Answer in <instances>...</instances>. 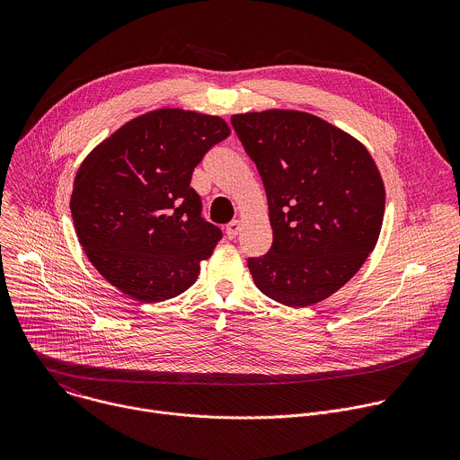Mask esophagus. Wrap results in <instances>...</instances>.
<instances>
[{"label": "esophagus", "instance_id": "34e87169", "mask_svg": "<svg viewBox=\"0 0 460 460\" xmlns=\"http://www.w3.org/2000/svg\"><path fill=\"white\" fill-rule=\"evenodd\" d=\"M238 231H240V222H238V220H233V222H229V224L226 226V234H227V238H234V236L238 234Z\"/></svg>", "mask_w": 460, "mask_h": 460}]
</instances>
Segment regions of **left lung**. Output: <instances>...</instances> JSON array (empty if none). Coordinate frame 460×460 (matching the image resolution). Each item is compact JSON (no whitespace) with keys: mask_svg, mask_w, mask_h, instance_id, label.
<instances>
[{"mask_svg":"<svg viewBox=\"0 0 460 460\" xmlns=\"http://www.w3.org/2000/svg\"><path fill=\"white\" fill-rule=\"evenodd\" d=\"M233 128L264 181L273 245L247 266L270 298L304 307L341 289L373 251L385 194L367 149L313 114H234Z\"/></svg>","mask_w":460,"mask_h":460,"instance_id":"left-lung-1","label":"left lung"}]
</instances>
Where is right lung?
Masks as SVG:
<instances>
[{"label":"right lung","mask_w":460,"mask_h":460,"mask_svg":"<svg viewBox=\"0 0 460 460\" xmlns=\"http://www.w3.org/2000/svg\"><path fill=\"white\" fill-rule=\"evenodd\" d=\"M227 123L181 109L130 119L80 165L71 213L93 266L142 302L189 289L222 229L202 215L190 176Z\"/></svg>","instance_id":"1"}]
</instances>
